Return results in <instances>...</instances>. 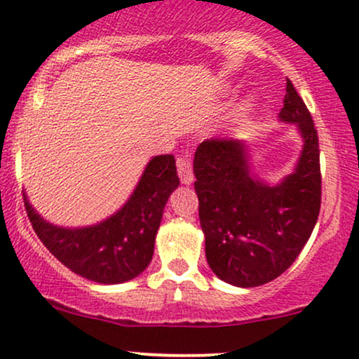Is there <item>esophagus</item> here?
I'll list each match as a JSON object with an SVG mask.
<instances>
[{
  "label": "esophagus",
  "instance_id": "1",
  "mask_svg": "<svg viewBox=\"0 0 359 359\" xmlns=\"http://www.w3.org/2000/svg\"><path fill=\"white\" fill-rule=\"evenodd\" d=\"M176 166H178V175H180V180L183 184H189L193 183V168H191V163H189L188 158H178V161H176Z\"/></svg>",
  "mask_w": 359,
  "mask_h": 359
}]
</instances>
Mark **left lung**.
<instances>
[{
    "label": "left lung",
    "instance_id": "obj_1",
    "mask_svg": "<svg viewBox=\"0 0 359 359\" xmlns=\"http://www.w3.org/2000/svg\"><path fill=\"white\" fill-rule=\"evenodd\" d=\"M280 119L294 123L303 151L280 184L250 175L246 144L211 138L194 153V189L200 200L206 259L219 280L241 287L285 273L311 236L321 208L318 133L306 104L286 78Z\"/></svg>",
    "mask_w": 359,
    "mask_h": 359
}]
</instances>
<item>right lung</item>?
Returning <instances> with one entry per match:
<instances>
[{
	"mask_svg": "<svg viewBox=\"0 0 359 359\" xmlns=\"http://www.w3.org/2000/svg\"><path fill=\"white\" fill-rule=\"evenodd\" d=\"M178 184L175 156H154L126 205L100 224L86 228L55 226L23 196L33 229L55 258L86 280L118 285L136 278L149 264L163 210Z\"/></svg>",
	"mask_w": 359,
	"mask_h": 359,
	"instance_id": "right-lung-1",
	"label": "right lung"
}]
</instances>
